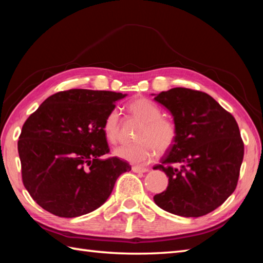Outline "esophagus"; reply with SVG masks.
I'll use <instances>...</instances> for the list:
<instances>
[{"instance_id": "1", "label": "esophagus", "mask_w": 263, "mask_h": 263, "mask_svg": "<svg viewBox=\"0 0 263 263\" xmlns=\"http://www.w3.org/2000/svg\"><path fill=\"white\" fill-rule=\"evenodd\" d=\"M132 171L135 172V173H147L148 172V168L140 167V166H133L132 167Z\"/></svg>"}]
</instances>
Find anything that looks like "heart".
Here are the masks:
<instances>
[{
  "instance_id": "obj_1",
  "label": "heart",
  "mask_w": 263,
  "mask_h": 263,
  "mask_svg": "<svg viewBox=\"0 0 263 263\" xmlns=\"http://www.w3.org/2000/svg\"><path fill=\"white\" fill-rule=\"evenodd\" d=\"M130 112L144 123L137 136L136 144L123 145L115 149V155L128 162L142 164L154 158L155 152L164 153L176 140V126L172 121L161 117V109L146 97H137L127 105ZM103 132L110 144H117L121 137V123L117 110L110 111L103 124Z\"/></svg>"
}]
</instances>
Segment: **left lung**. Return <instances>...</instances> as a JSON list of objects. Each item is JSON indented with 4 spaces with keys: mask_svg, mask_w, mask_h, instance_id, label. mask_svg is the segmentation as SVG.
Wrapping results in <instances>:
<instances>
[{
    "mask_svg": "<svg viewBox=\"0 0 263 263\" xmlns=\"http://www.w3.org/2000/svg\"><path fill=\"white\" fill-rule=\"evenodd\" d=\"M172 114L176 140L153 169L168 176V186L154 196L162 210L201 217L216 210L238 183L243 142L232 115L203 91L173 88L154 97Z\"/></svg>",
    "mask_w": 263,
    "mask_h": 263,
    "instance_id": "8db88e82",
    "label": "left lung"
}]
</instances>
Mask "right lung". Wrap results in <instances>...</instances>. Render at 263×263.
I'll return each instance as SVG.
<instances>
[{
  "mask_svg": "<svg viewBox=\"0 0 263 263\" xmlns=\"http://www.w3.org/2000/svg\"><path fill=\"white\" fill-rule=\"evenodd\" d=\"M126 94L70 89L46 99L26 119L18 140L22 179L53 215L73 218L100 208L131 166L109 153L106 116Z\"/></svg>",
  "mask_w": 263,
  "mask_h": 263,
  "instance_id": "right-lung-1",
  "label": "right lung"
}]
</instances>
